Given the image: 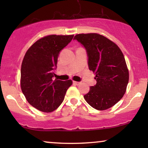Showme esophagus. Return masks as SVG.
Returning <instances> with one entry per match:
<instances>
[{
    "instance_id": "esophagus-1",
    "label": "esophagus",
    "mask_w": 148,
    "mask_h": 148,
    "mask_svg": "<svg viewBox=\"0 0 148 148\" xmlns=\"http://www.w3.org/2000/svg\"><path fill=\"white\" fill-rule=\"evenodd\" d=\"M73 83L75 85H77V86H78V85H80L81 84H82V82H75V81H74Z\"/></svg>"
}]
</instances>
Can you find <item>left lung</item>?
I'll use <instances>...</instances> for the list:
<instances>
[{"instance_id":"1","label":"left lung","mask_w":148,"mask_h":148,"mask_svg":"<svg viewBox=\"0 0 148 148\" xmlns=\"http://www.w3.org/2000/svg\"><path fill=\"white\" fill-rule=\"evenodd\" d=\"M74 39L86 48L89 69L96 75V86L90 87L85 100L96 110L111 108L124 96L129 82L122 51L114 42L99 34H77Z\"/></svg>"}]
</instances>
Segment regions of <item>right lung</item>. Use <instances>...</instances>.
<instances>
[{
    "label": "right lung",
    "instance_id": "add662e5",
    "mask_svg": "<svg viewBox=\"0 0 148 148\" xmlns=\"http://www.w3.org/2000/svg\"><path fill=\"white\" fill-rule=\"evenodd\" d=\"M74 35H48L27 50L21 68V91L32 106L44 112L55 110L63 102L72 80H52L58 54Z\"/></svg>",
    "mask_w": 148,
    "mask_h": 148
}]
</instances>
